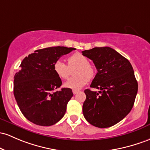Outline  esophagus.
I'll use <instances>...</instances> for the list:
<instances>
[{"instance_id": "34e87169", "label": "esophagus", "mask_w": 150, "mask_h": 150, "mask_svg": "<svg viewBox=\"0 0 150 150\" xmlns=\"http://www.w3.org/2000/svg\"><path fill=\"white\" fill-rule=\"evenodd\" d=\"M79 92V90H72V93H73L74 95H75V94H77Z\"/></svg>"}]
</instances>
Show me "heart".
Instances as JSON below:
<instances>
[{
    "instance_id": "1",
    "label": "heart",
    "mask_w": 150,
    "mask_h": 150,
    "mask_svg": "<svg viewBox=\"0 0 150 150\" xmlns=\"http://www.w3.org/2000/svg\"><path fill=\"white\" fill-rule=\"evenodd\" d=\"M73 71L75 77L68 79L64 87L72 90H78L83 88L95 76V68L89 63L88 57L80 52H75L67 58V65L61 60H57L53 64V70L59 78L65 80L68 78L71 70Z\"/></svg>"
}]
</instances>
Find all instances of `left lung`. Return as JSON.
<instances>
[{"mask_svg":"<svg viewBox=\"0 0 150 150\" xmlns=\"http://www.w3.org/2000/svg\"><path fill=\"white\" fill-rule=\"evenodd\" d=\"M98 70L90 88L85 90V118L92 125L106 128L115 125L131 111L138 90L132 66L127 59L110 47L83 51Z\"/></svg>","mask_w":150,"mask_h":150,"instance_id":"obj_1","label":"left lung"}]
</instances>
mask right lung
<instances>
[{
  "label": "right lung",
  "instance_id": "right-lung-1",
  "mask_svg": "<svg viewBox=\"0 0 150 150\" xmlns=\"http://www.w3.org/2000/svg\"><path fill=\"white\" fill-rule=\"evenodd\" d=\"M74 50L63 46L46 47L23 60L14 76L13 93L21 112L31 122L50 126L65 115L73 93L67 88L55 91L62 81L54 72L53 64Z\"/></svg>",
  "mask_w": 150,
  "mask_h": 150
}]
</instances>
